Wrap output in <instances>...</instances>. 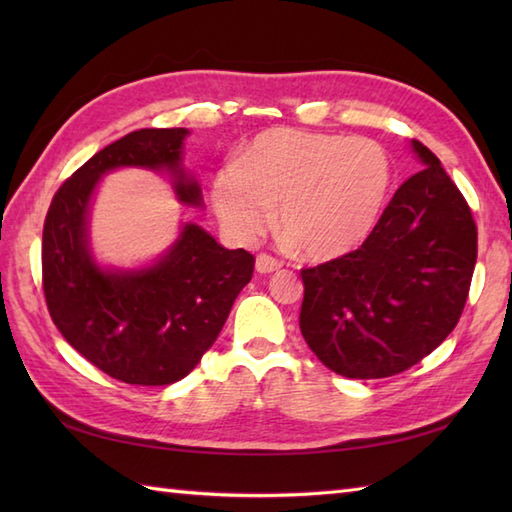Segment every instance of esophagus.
I'll return each mask as SVG.
<instances>
[{"label": "esophagus", "mask_w": 512, "mask_h": 512, "mask_svg": "<svg viewBox=\"0 0 512 512\" xmlns=\"http://www.w3.org/2000/svg\"><path fill=\"white\" fill-rule=\"evenodd\" d=\"M255 268H257V273L268 275V273H275V270H279L281 262H277L275 257H270L266 253H259L255 259Z\"/></svg>", "instance_id": "obj_1"}]
</instances>
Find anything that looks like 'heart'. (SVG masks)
Here are the masks:
<instances>
[{"instance_id":"obj_1","label":"heart","mask_w":512,"mask_h":512,"mask_svg":"<svg viewBox=\"0 0 512 512\" xmlns=\"http://www.w3.org/2000/svg\"><path fill=\"white\" fill-rule=\"evenodd\" d=\"M389 191L385 149L297 127L257 134L213 180V209L228 235L250 244L275 220L314 262L343 257L372 233Z\"/></svg>"}]
</instances>
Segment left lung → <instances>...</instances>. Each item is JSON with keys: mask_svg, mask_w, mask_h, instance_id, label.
<instances>
[{"mask_svg": "<svg viewBox=\"0 0 512 512\" xmlns=\"http://www.w3.org/2000/svg\"><path fill=\"white\" fill-rule=\"evenodd\" d=\"M422 169L400 184L361 248L303 268L299 325L345 378H385L420 363L458 325L477 226L438 156L411 140Z\"/></svg>", "mask_w": 512, "mask_h": 512, "instance_id": "1", "label": "left lung"}]
</instances>
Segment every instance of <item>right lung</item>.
Returning a JSON list of instances; mask_svg holds the SVG:
<instances>
[{
  "instance_id": "right-lung-1",
  "label": "right lung",
  "mask_w": 512,
  "mask_h": 512,
  "mask_svg": "<svg viewBox=\"0 0 512 512\" xmlns=\"http://www.w3.org/2000/svg\"><path fill=\"white\" fill-rule=\"evenodd\" d=\"M184 127L138 129L107 145L54 193L43 222L41 273L50 317L63 339L101 372L129 385H171L215 343L255 257L228 250L184 224L154 266L103 270L88 246V209L101 176L116 167L167 169L178 200L202 204L182 169Z\"/></svg>"
}]
</instances>
